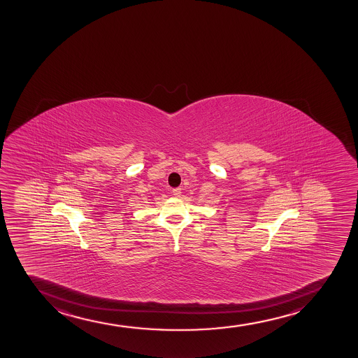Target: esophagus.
<instances>
[{"label": "esophagus", "instance_id": "esophagus-1", "mask_svg": "<svg viewBox=\"0 0 358 358\" xmlns=\"http://www.w3.org/2000/svg\"><path fill=\"white\" fill-rule=\"evenodd\" d=\"M172 194H173L174 196H177V198L178 196H180L181 188H173V189H172Z\"/></svg>", "mask_w": 358, "mask_h": 358}]
</instances>
